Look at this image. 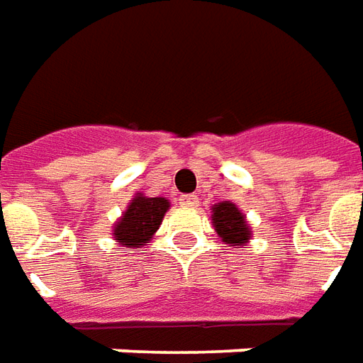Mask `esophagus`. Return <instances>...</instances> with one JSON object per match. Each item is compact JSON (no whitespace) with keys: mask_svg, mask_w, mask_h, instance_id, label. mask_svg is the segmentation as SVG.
<instances>
[{"mask_svg":"<svg viewBox=\"0 0 363 363\" xmlns=\"http://www.w3.org/2000/svg\"><path fill=\"white\" fill-rule=\"evenodd\" d=\"M177 201H179V205H182V207H197V205H199V197H197V195H191V194L182 195Z\"/></svg>","mask_w":363,"mask_h":363,"instance_id":"1","label":"esophagus"}]
</instances>
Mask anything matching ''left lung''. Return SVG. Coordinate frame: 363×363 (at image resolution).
<instances>
[{
  "label": "left lung",
  "instance_id": "8db88e82",
  "mask_svg": "<svg viewBox=\"0 0 363 363\" xmlns=\"http://www.w3.org/2000/svg\"><path fill=\"white\" fill-rule=\"evenodd\" d=\"M213 225L223 242L230 246H244L250 240V228L246 225V218L238 211L235 203L223 201L213 207Z\"/></svg>",
  "mask_w": 363,
  "mask_h": 363
}]
</instances>
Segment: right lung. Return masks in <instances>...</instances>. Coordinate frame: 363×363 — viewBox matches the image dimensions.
<instances>
[{"mask_svg":"<svg viewBox=\"0 0 363 363\" xmlns=\"http://www.w3.org/2000/svg\"><path fill=\"white\" fill-rule=\"evenodd\" d=\"M168 207L169 201L164 197L136 195L125 211L123 218L115 225V233H113L115 240L121 246L140 248L158 230Z\"/></svg>","mask_w":363,"mask_h":363,"instance_id":"add662e5","label":"right lung"}]
</instances>
